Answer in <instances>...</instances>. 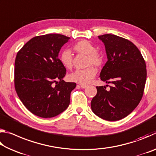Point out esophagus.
<instances>
[{"label":"esophagus","instance_id":"esophagus-1","mask_svg":"<svg viewBox=\"0 0 156 156\" xmlns=\"http://www.w3.org/2000/svg\"><path fill=\"white\" fill-rule=\"evenodd\" d=\"M82 88H86L87 87V84H79Z\"/></svg>","mask_w":156,"mask_h":156}]
</instances>
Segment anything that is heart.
I'll use <instances>...</instances> for the list:
<instances>
[{"instance_id": "obj_1", "label": "heart", "mask_w": 156, "mask_h": 156, "mask_svg": "<svg viewBox=\"0 0 156 156\" xmlns=\"http://www.w3.org/2000/svg\"><path fill=\"white\" fill-rule=\"evenodd\" d=\"M73 49L79 54L87 55L86 65L87 67L83 69H77L69 76L70 80L81 84L89 83L93 80L97 73L96 67H100L103 62V57L96 51L93 44L87 40H82L76 43L73 47ZM60 61L66 69L72 67V54L69 50H64L60 56Z\"/></svg>"}]
</instances>
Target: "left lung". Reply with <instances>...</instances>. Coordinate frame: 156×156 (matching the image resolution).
I'll list each match as a JSON object with an SVG mask.
<instances>
[{
	"label": "left lung",
	"mask_w": 156,
	"mask_h": 156,
	"mask_svg": "<svg viewBox=\"0 0 156 156\" xmlns=\"http://www.w3.org/2000/svg\"><path fill=\"white\" fill-rule=\"evenodd\" d=\"M98 38L104 43L107 56L100 77L112 86L109 90L105 86L96 87L91 107L102 119L119 120L130 114L140 102L147 79L146 64L131 41L113 34H104Z\"/></svg>",
	"instance_id": "left-lung-1"
}]
</instances>
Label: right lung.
<instances>
[{"label": "right lung", "mask_w": 156, "mask_h": 156, "mask_svg": "<svg viewBox=\"0 0 156 156\" xmlns=\"http://www.w3.org/2000/svg\"><path fill=\"white\" fill-rule=\"evenodd\" d=\"M69 39L57 34L36 36L17 53L16 91L25 107L39 117H55L70 103L76 84L63 80L66 69L58 58L60 49Z\"/></svg>", "instance_id": "right-lung-1"}]
</instances>
